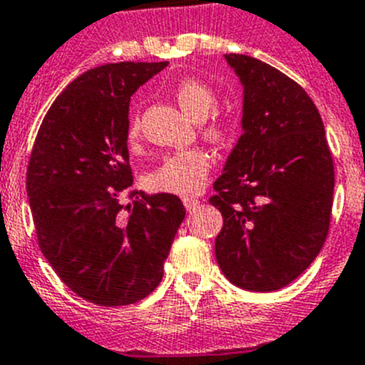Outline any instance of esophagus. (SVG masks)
I'll return each instance as SVG.
<instances>
[{
	"label": "esophagus",
	"instance_id": "34e87169",
	"mask_svg": "<svg viewBox=\"0 0 365 365\" xmlns=\"http://www.w3.org/2000/svg\"><path fill=\"white\" fill-rule=\"evenodd\" d=\"M182 205H185V208L188 210V212H192V210H195L197 206H199V199H195V197H185V199H182Z\"/></svg>",
	"mask_w": 365,
	"mask_h": 365
}]
</instances>
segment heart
I'll list each match as a JSON object with an SVG mask.
<instances>
[{
	"instance_id": "b5f03b06",
	"label": "heart",
	"mask_w": 365,
	"mask_h": 365,
	"mask_svg": "<svg viewBox=\"0 0 365 365\" xmlns=\"http://www.w3.org/2000/svg\"><path fill=\"white\" fill-rule=\"evenodd\" d=\"M177 103L190 117L200 121V130L210 141L220 143L228 139L233 132V119L228 115L213 113L217 96L212 86L193 78L180 79L173 88ZM141 135V121L139 115L133 113L126 128V139L130 145H135ZM212 159L206 152L199 148L185 150L165 157L160 165L146 175V186L152 192L172 193V195H193L200 192L208 182Z\"/></svg>"
}]
</instances>
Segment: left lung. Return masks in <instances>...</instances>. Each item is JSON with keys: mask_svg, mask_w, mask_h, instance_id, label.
I'll list each match as a JSON object with an SVG mask.
<instances>
[{"mask_svg": "<svg viewBox=\"0 0 365 365\" xmlns=\"http://www.w3.org/2000/svg\"><path fill=\"white\" fill-rule=\"evenodd\" d=\"M244 86L242 135L210 205L222 213L215 257L248 292L286 287L317 259L329 232L335 168L306 90L244 53H226Z\"/></svg>", "mask_w": 365, "mask_h": 365, "instance_id": "1", "label": "left lung"}]
</instances>
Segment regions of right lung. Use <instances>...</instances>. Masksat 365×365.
<instances>
[{
    "label": "right lung",
    "instance_id": "add662e5",
    "mask_svg": "<svg viewBox=\"0 0 365 365\" xmlns=\"http://www.w3.org/2000/svg\"><path fill=\"white\" fill-rule=\"evenodd\" d=\"M168 63H108L73 79L46 112L26 168L39 248L76 295L135 304L163 280L186 210L132 190L130 98Z\"/></svg>",
    "mask_w": 365,
    "mask_h": 365
}]
</instances>
